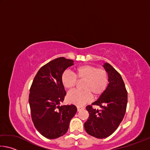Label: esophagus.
Listing matches in <instances>:
<instances>
[{"label": "esophagus", "mask_w": 150, "mask_h": 150, "mask_svg": "<svg viewBox=\"0 0 150 150\" xmlns=\"http://www.w3.org/2000/svg\"><path fill=\"white\" fill-rule=\"evenodd\" d=\"M77 111H80L81 110H83V109H84V107H82V106H77Z\"/></svg>", "instance_id": "obj_1"}]
</instances>
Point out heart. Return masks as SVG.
<instances>
[{
  "label": "heart",
  "mask_w": 150,
  "mask_h": 150,
  "mask_svg": "<svg viewBox=\"0 0 150 150\" xmlns=\"http://www.w3.org/2000/svg\"><path fill=\"white\" fill-rule=\"evenodd\" d=\"M78 80L85 81L82 88L84 91L73 90L67 94V100L69 103L77 106H83L91 100L92 94L98 96L107 87L108 75L104 69L93 65H81L75 69V75L69 71L63 72L62 75V83L67 89H71Z\"/></svg>",
  "instance_id": "b5f03b06"
}]
</instances>
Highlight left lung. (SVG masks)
<instances>
[{"mask_svg": "<svg viewBox=\"0 0 150 150\" xmlns=\"http://www.w3.org/2000/svg\"><path fill=\"white\" fill-rule=\"evenodd\" d=\"M103 67L108 75V85L105 91L91 106L86 107L89 113L88 120L84 124L85 131L96 138H107L115 132L122 121L126 113L128 93L122 78L112 66L105 63Z\"/></svg>", "mask_w": 150, "mask_h": 150, "instance_id": "left-lung-1", "label": "left lung"}]
</instances>
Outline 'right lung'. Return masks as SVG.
<instances>
[{
	"label": "right lung",
	"mask_w": 150,
	"mask_h": 150,
	"mask_svg": "<svg viewBox=\"0 0 150 150\" xmlns=\"http://www.w3.org/2000/svg\"><path fill=\"white\" fill-rule=\"evenodd\" d=\"M73 65V60L57 58L40 68L32 82L29 95L32 119L36 130L46 138L64 135L77 112L75 105H59L66 95L61 78Z\"/></svg>",
	"instance_id": "1"
}]
</instances>
